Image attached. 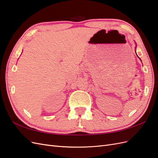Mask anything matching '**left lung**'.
<instances>
[{"label": "left lung", "instance_id": "obj_1", "mask_svg": "<svg viewBox=\"0 0 158 158\" xmlns=\"http://www.w3.org/2000/svg\"><path fill=\"white\" fill-rule=\"evenodd\" d=\"M139 59H140V58H139ZM140 60H141V59H140Z\"/></svg>", "mask_w": 158, "mask_h": 158}]
</instances>
